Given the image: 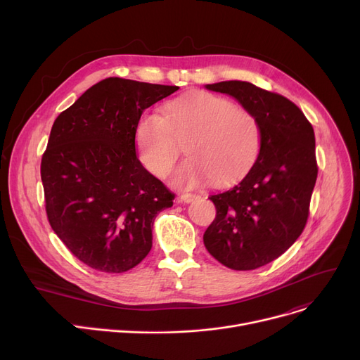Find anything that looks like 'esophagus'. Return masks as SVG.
<instances>
[{
    "mask_svg": "<svg viewBox=\"0 0 360 360\" xmlns=\"http://www.w3.org/2000/svg\"><path fill=\"white\" fill-rule=\"evenodd\" d=\"M195 198H197L195 194H188V193H184V194L179 195V200L184 201V202H191V201H194Z\"/></svg>",
    "mask_w": 360,
    "mask_h": 360,
    "instance_id": "34e87169",
    "label": "esophagus"
}]
</instances>
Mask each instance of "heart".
<instances>
[{
    "instance_id": "1",
    "label": "heart",
    "mask_w": 360,
    "mask_h": 360,
    "mask_svg": "<svg viewBox=\"0 0 360 360\" xmlns=\"http://www.w3.org/2000/svg\"><path fill=\"white\" fill-rule=\"evenodd\" d=\"M190 159L175 172L172 182L197 188L212 179L229 184L245 175L261 150V125L248 109L212 93L175 99L165 115L146 112L136 128V146L143 166L165 178L174 169L184 144Z\"/></svg>"
}]
</instances>
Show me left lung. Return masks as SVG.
<instances>
[{"instance_id": "1", "label": "left lung", "mask_w": 360, "mask_h": 360, "mask_svg": "<svg viewBox=\"0 0 360 360\" xmlns=\"http://www.w3.org/2000/svg\"><path fill=\"white\" fill-rule=\"evenodd\" d=\"M205 87L231 94L261 125V150L250 172L209 197L216 219L202 236L223 266L255 270L285 254L305 229L318 175L314 128L292 101L252 83Z\"/></svg>"}]
</instances>
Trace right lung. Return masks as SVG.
I'll list each match as a JSON object with an SVG mask.
<instances>
[{"instance_id":"obj_1","label":"right lung","mask_w":360,"mask_h":360,"mask_svg":"<svg viewBox=\"0 0 360 360\" xmlns=\"http://www.w3.org/2000/svg\"><path fill=\"white\" fill-rule=\"evenodd\" d=\"M178 86L108 77L55 120L41 178L52 231L90 269L124 273L151 250V228L175 194L136 153L143 112Z\"/></svg>"}]
</instances>
